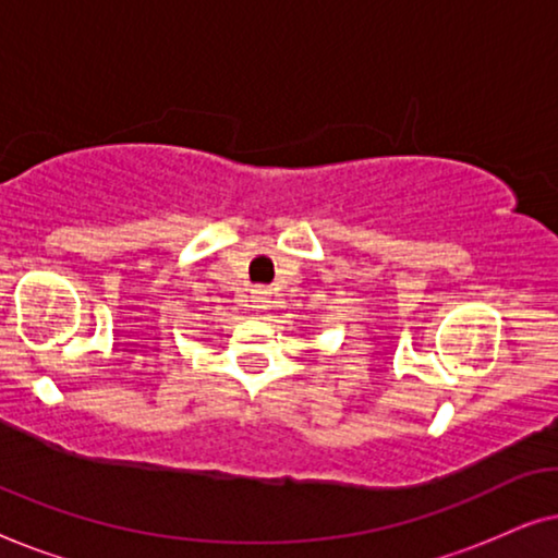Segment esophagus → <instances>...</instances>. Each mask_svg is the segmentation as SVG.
I'll return each mask as SVG.
<instances>
[{"instance_id":"1","label":"esophagus","mask_w":558,"mask_h":558,"mask_svg":"<svg viewBox=\"0 0 558 558\" xmlns=\"http://www.w3.org/2000/svg\"><path fill=\"white\" fill-rule=\"evenodd\" d=\"M251 307H254L258 317H266V315H269V310H271V294L269 292H254V296H251Z\"/></svg>"}]
</instances>
